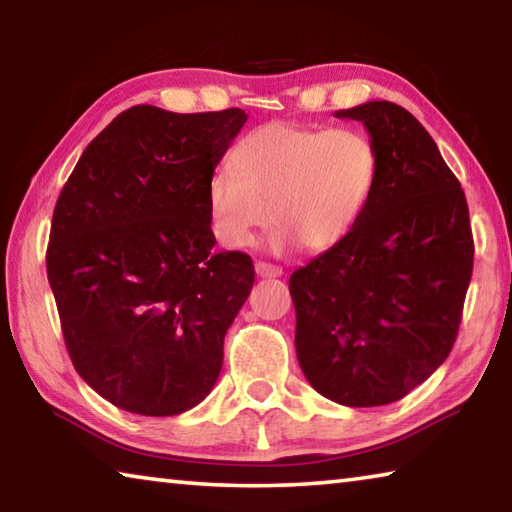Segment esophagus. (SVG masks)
I'll use <instances>...</instances> for the list:
<instances>
[{
  "instance_id": "obj_1",
  "label": "esophagus",
  "mask_w": 512,
  "mask_h": 512,
  "mask_svg": "<svg viewBox=\"0 0 512 512\" xmlns=\"http://www.w3.org/2000/svg\"><path fill=\"white\" fill-rule=\"evenodd\" d=\"M255 273L259 277H280L282 275V268L275 266V264H268V262H257L255 264Z\"/></svg>"
}]
</instances>
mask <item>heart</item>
Wrapping results in <instances>:
<instances>
[{"mask_svg":"<svg viewBox=\"0 0 512 512\" xmlns=\"http://www.w3.org/2000/svg\"><path fill=\"white\" fill-rule=\"evenodd\" d=\"M377 164L375 144L354 128L259 126L237 144L232 167L216 169L207 183L214 235L246 248L273 216V248H332L366 210Z\"/></svg>","mask_w":512,"mask_h":512,"instance_id":"b5f03b06","label":"heart"}]
</instances>
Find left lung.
I'll list each match as a JSON object with an SVG mask.
<instances>
[{"label": "left lung", "instance_id": "left-lung-1", "mask_svg": "<svg viewBox=\"0 0 512 512\" xmlns=\"http://www.w3.org/2000/svg\"><path fill=\"white\" fill-rule=\"evenodd\" d=\"M336 117L366 126L377 180L350 235L291 275L296 352L327 400L384 406L454 348L474 264L470 212L409 110L368 101Z\"/></svg>", "mask_w": 512, "mask_h": 512}]
</instances>
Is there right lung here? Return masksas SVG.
<instances>
[{
  "label": "right lung",
  "mask_w": 512,
  "mask_h": 512,
  "mask_svg": "<svg viewBox=\"0 0 512 512\" xmlns=\"http://www.w3.org/2000/svg\"><path fill=\"white\" fill-rule=\"evenodd\" d=\"M248 115L121 112L58 196L47 277L74 368L103 400L178 415L219 379L253 259L214 250L207 183Z\"/></svg>",
  "instance_id": "add662e5"
}]
</instances>
